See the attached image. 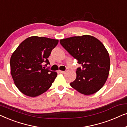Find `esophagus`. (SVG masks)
<instances>
[{
    "mask_svg": "<svg viewBox=\"0 0 127 127\" xmlns=\"http://www.w3.org/2000/svg\"><path fill=\"white\" fill-rule=\"evenodd\" d=\"M60 72L61 73H62V74H64L65 73V71H63V70H61L60 71Z\"/></svg>",
    "mask_w": 127,
    "mask_h": 127,
    "instance_id": "34e87169",
    "label": "esophagus"
}]
</instances>
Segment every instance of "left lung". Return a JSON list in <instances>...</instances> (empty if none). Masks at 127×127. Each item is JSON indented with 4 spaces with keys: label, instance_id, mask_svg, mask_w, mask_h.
<instances>
[{
    "label": "left lung",
    "instance_id": "1",
    "mask_svg": "<svg viewBox=\"0 0 127 127\" xmlns=\"http://www.w3.org/2000/svg\"><path fill=\"white\" fill-rule=\"evenodd\" d=\"M61 46L82 66L76 69L70 86L83 94L98 91L105 84L110 70V58L104 45L93 36H74L60 40Z\"/></svg>",
    "mask_w": 127,
    "mask_h": 127
}]
</instances>
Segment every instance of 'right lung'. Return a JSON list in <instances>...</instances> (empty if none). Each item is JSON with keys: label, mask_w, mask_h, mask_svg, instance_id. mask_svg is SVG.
<instances>
[{"label": "right lung", "mask_w": 127, "mask_h": 127, "mask_svg": "<svg viewBox=\"0 0 127 127\" xmlns=\"http://www.w3.org/2000/svg\"><path fill=\"white\" fill-rule=\"evenodd\" d=\"M58 43V40L32 36L22 41L12 54V77L24 94L31 97L39 96L51 86L57 73L46 67L50 64L48 58L51 51Z\"/></svg>", "instance_id": "right-lung-1"}]
</instances>
